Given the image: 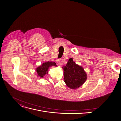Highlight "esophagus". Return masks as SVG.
Returning <instances> with one entry per match:
<instances>
[{
  "instance_id": "esophagus-1",
  "label": "esophagus",
  "mask_w": 121,
  "mask_h": 121,
  "mask_svg": "<svg viewBox=\"0 0 121 121\" xmlns=\"http://www.w3.org/2000/svg\"><path fill=\"white\" fill-rule=\"evenodd\" d=\"M61 59H58L57 60V63H58V64H61V63H61Z\"/></svg>"
}]
</instances>
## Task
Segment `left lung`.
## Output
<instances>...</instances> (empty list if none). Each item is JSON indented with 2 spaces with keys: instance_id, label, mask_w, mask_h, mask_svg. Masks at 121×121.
Instances as JSON below:
<instances>
[{
  "instance_id": "8db88e82",
  "label": "left lung",
  "mask_w": 121,
  "mask_h": 121,
  "mask_svg": "<svg viewBox=\"0 0 121 121\" xmlns=\"http://www.w3.org/2000/svg\"><path fill=\"white\" fill-rule=\"evenodd\" d=\"M64 70V80L67 86L71 89H76L85 83L87 74L83 68L76 64L72 58L68 60L66 66L62 67Z\"/></svg>"
}]
</instances>
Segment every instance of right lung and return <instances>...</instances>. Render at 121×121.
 I'll use <instances>...</instances> for the list:
<instances>
[{"instance_id":"right-lung-1","label":"right lung","mask_w":121,"mask_h":121,"mask_svg":"<svg viewBox=\"0 0 121 121\" xmlns=\"http://www.w3.org/2000/svg\"><path fill=\"white\" fill-rule=\"evenodd\" d=\"M51 66H57L56 64L54 62H46L43 63L41 65L39 66L36 68V73H37V76L40 78H43L44 76L48 74V72L49 68Z\"/></svg>"}]
</instances>
